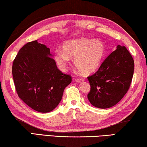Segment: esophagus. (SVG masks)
I'll return each instance as SVG.
<instances>
[{
  "mask_svg": "<svg viewBox=\"0 0 147 147\" xmlns=\"http://www.w3.org/2000/svg\"><path fill=\"white\" fill-rule=\"evenodd\" d=\"M75 81H76V82H78V83H82L84 81V80L82 78H76V79H75Z\"/></svg>",
  "mask_w": 147,
  "mask_h": 147,
  "instance_id": "34e87169",
  "label": "esophagus"
}]
</instances>
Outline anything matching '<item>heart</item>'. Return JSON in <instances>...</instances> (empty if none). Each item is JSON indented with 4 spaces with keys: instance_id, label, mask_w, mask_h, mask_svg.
I'll use <instances>...</instances> for the list:
<instances>
[{
    "instance_id": "obj_1",
    "label": "heart",
    "mask_w": 147,
    "mask_h": 147,
    "mask_svg": "<svg viewBox=\"0 0 147 147\" xmlns=\"http://www.w3.org/2000/svg\"><path fill=\"white\" fill-rule=\"evenodd\" d=\"M105 53V46L100 40L79 38L64 42L63 51H56L55 60L61 70L64 71L71 58H74L76 68L89 75L100 67Z\"/></svg>"
}]
</instances>
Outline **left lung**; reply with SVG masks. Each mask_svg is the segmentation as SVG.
I'll return each instance as SVG.
<instances>
[{
	"instance_id": "obj_1",
	"label": "left lung",
	"mask_w": 147,
	"mask_h": 147,
	"mask_svg": "<svg viewBox=\"0 0 147 147\" xmlns=\"http://www.w3.org/2000/svg\"><path fill=\"white\" fill-rule=\"evenodd\" d=\"M134 71V60L125 47L118 45L98 70L87 79L91 90L88 100L94 107H114L127 92Z\"/></svg>"
}]
</instances>
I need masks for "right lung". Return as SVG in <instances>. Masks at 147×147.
I'll return each instance as SVG.
<instances>
[{
	"instance_id": "obj_1",
	"label": "right lung",
	"mask_w": 147,
	"mask_h": 147,
	"mask_svg": "<svg viewBox=\"0 0 147 147\" xmlns=\"http://www.w3.org/2000/svg\"><path fill=\"white\" fill-rule=\"evenodd\" d=\"M52 57L50 49L36 40L25 45L13 62L12 76L19 97L42 113L57 107L71 82V76L60 71Z\"/></svg>"
}]
</instances>
